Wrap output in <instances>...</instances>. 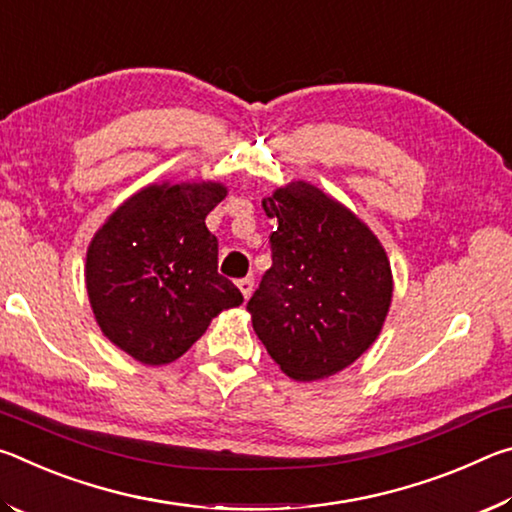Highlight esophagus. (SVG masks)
Wrapping results in <instances>:
<instances>
[{
    "label": "esophagus",
    "mask_w": 512,
    "mask_h": 512,
    "mask_svg": "<svg viewBox=\"0 0 512 512\" xmlns=\"http://www.w3.org/2000/svg\"><path fill=\"white\" fill-rule=\"evenodd\" d=\"M237 287H239V291H241V296H244V298L248 300L250 296H253V287H255L253 277H244V280H239Z\"/></svg>",
    "instance_id": "obj_1"
}]
</instances>
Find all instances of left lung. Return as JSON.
<instances>
[{
	"label": "left lung",
	"mask_w": 512,
	"mask_h": 512,
	"mask_svg": "<svg viewBox=\"0 0 512 512\" xmlns=\"http://www.w3.org/2000/svg\"><path fill=\"white\" fill-rule=\"evenodd\" d=\"M273 266L248 300L253 329L291 379L348 368L384 327L393 273L384 246L348 207L293 180L262 201Z\"/></svg>",
	"instance_id": "obj_1"
}]
</instances>
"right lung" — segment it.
I'll return each mask as SVG.
<instances>
[{"label":"right lung","mask_w":512,"mask_h":512,"mask_svg":"<svg viewBox=\"0 0 512 512\" xmlns=\"http://www.w3.org/2000/svg\"><path fill=\"white\" fill-rule=\"evenodd\" d=\"M228 189L221 183L149 185L97 230L85 259V287L103 336L146 366L192 348L223 309L244 302L219 275V241L205 216Z\"/></svg>","instance_id":"add662e5"}]
</instances>
